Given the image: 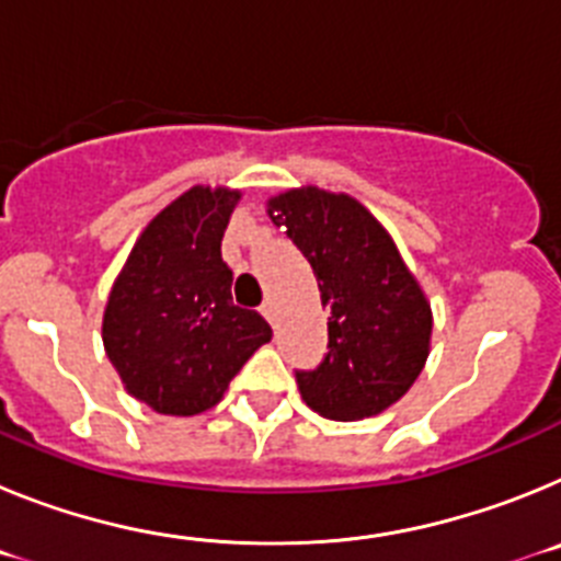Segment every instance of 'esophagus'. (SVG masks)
<instances>
[{"mask_svg":"<svg viewBox=\"0 0 561 561\" xmlns=\"http://www.w3.org/2000/svg\"><path fill=\"white\" fill-rule=\"evenodd\" d=\"M261 314L266 317V320H270V323H275V304H272V300H264V304H261Z\"/></svg>","mask_w":561,"mask_h":561,"instance_id":"1","label":"esophagus"}]
</instances>
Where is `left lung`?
I'll return each instance as SVG.
<instances>
[{"mask_svg": "<svg viewBox=\"0 0 561 561\" xmlns=\"http://www.w3.org/2000/svg\"><path fill=\"white\" fill-rule=\"evenodd\" d=\"M270 216L304 252L329 306V354L295 370L314 413L356 421L388 410L419 379L433 311L393 238L356 199L317 187L280 193Z\"/></svg>", "mask_w": 561, "mask_h": 561, "instance_id": "left-lung-1", "label": "left lung"}]
</instances>
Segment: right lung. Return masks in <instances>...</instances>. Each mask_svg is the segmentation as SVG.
<instances>
[{
    "mask_svg": "<svg viewBox=\"0 0 561 561\" xmlns=\"http://www.w3.org/2000/svg\"><path fill=\"white\" fill-rule=\"evenodd\" d=\"M236 191L191 187L142 230L103 314V345L134 399L165 415L219 404L272 329L232 304L221 238Z\"/></svg>",
    "mask_w": 561,
    "mask_h": 561,
    "instance_id": "1",
    "label": "right lung"
}]
</instances>
